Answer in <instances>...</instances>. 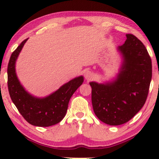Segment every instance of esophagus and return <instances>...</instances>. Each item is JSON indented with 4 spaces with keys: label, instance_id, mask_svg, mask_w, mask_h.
I'll return each mask as SVG.
<instances>
[{
    "label": "esophagus",
    "instance_id": "1",
    "mask_svg": "<svg viewBox=\"0 0 159 159\" xmlns=\"http://www.w3.org/2000/svg\"><path fill=\"white\" fill-rule=\"evenodd\" d=\"M84 78H85L87 80H90L93 78V73L91 72L90 71L88 70V71H84Z\"/></svg>",
    "mask_w": 159,
    "mask_h": 159
}]
</instances>
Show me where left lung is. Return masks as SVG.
<instances>
[{
  "mask_svg": "<svg viewBox=\"0 0 159 159\" xmlns=\"http://www.w3.org/2000/svg\"><path fill=\"white\" fill-rule=\"evenodd\" d=\"M118 47L124 63L117 79L98 84L91 82L92 104L100 120L116 126L129 121L146 101L152 78V62L143 43L132 34Z\"/></svg>",
  "mask_w": 159,
  "mask_h": 159,
  "instance_id": "obj_1",
  "label": "left lung"
}]
</instances>
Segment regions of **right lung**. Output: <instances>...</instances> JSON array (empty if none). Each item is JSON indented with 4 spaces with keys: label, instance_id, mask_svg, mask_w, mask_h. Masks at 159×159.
Segmentation results:
<instances>
[{
    "label": "right lung",
    "instance_id": "add662e5",
    "mask_svg": "<svg viewBox=\"0 0 159 159\" xmlns=\"http://www.w3.org/2000/svg\"><path fill=\"white\" fill-rule=\"evenodd\" d=\"M27 39L21 42L10 57L7 69L8 92L13 103L28 123L38 127H49L64 119L69 100L82 84L84 78L80 76L71 80L55 93L43 98L29 94L21 85L15 71L16 60Z\"/></svg>",
    "mask_w": 159,
    "mask_h": 159
}]
</instances>
